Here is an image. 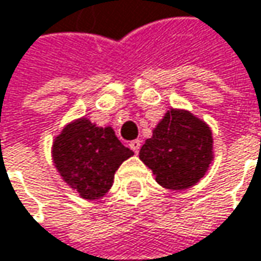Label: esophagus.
<instances>
[{"label": "esophagus", "mask_w": 261, "mask_h": 261, "mask_svg": "<svg viewBox=\"0 0 261 261\" xmlns=\"http://www.w3.org/2000/svg\"><path fill=\"white\" fill-rule=\"evenodd\" d=\"M129 145H130V148H132V151L138 154V151H140V148H141V141H140V140L130 141V144H129Z\"/></svg>", "instance_id": "esophagus-1"}]
</instances>
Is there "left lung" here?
Listing matches in <instances>:
<instances>
[{
	"label": "left lung",
	"mask_w": 261,
	"mask_h": 261,
	"mask_svg": "<svg viewBox=\"0 0 261 261\" xmlns=\"http://www.w3.org/2000/svg\"><path fill=\"white\" fill-rule=\"evenodd\" d=\"M213 156L210 126L192 113L174 108L140 150V159L153 171L156 181L169 190H184L199 182Z\"/></svg>",
	"instance_id": "obj_1"
}]
</instances>
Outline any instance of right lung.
<instances>
[{"label": "right lung", "mask_w": 261, "mask_h": 261, "mask_svg": "<svg viewBox=\"0 0 261 261\" xmlns=\"http://www.w3.org/2000/svg\"><path fill=\"white\" fill-rule=\"evenodd\" d=\"M51 154L66 184L93 200L111 189L116 171L134 151L121 144L111 127H98L83 117L66 124L55 138Z\"/></svg>", "instance_id": "1"}]
</instances>
